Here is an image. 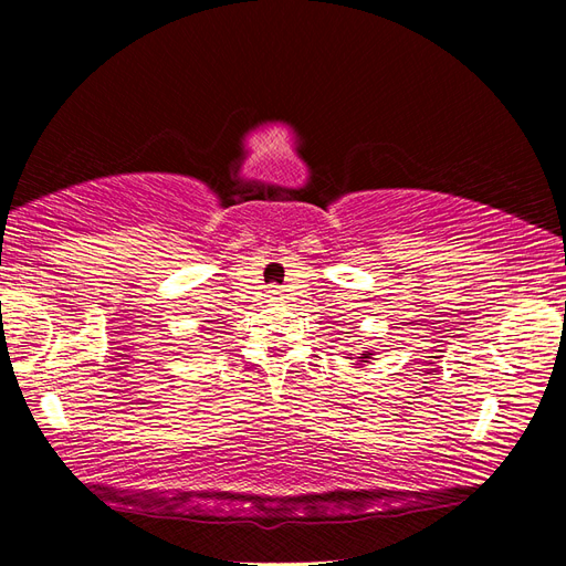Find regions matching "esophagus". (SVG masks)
I'll use <instances>...</instances> for the list:
<instances>
[{"label": "esophagus", "instance_id": "34e87169", "mask_svg": "<svg viewBox=\"0 0 566 566\" xmlns=\"http://www.w3.org/2000/svg\"><path fill=\"white\" fill-rule=\"evenodd\" d=\"M271 302H279V300H283V290L279 287V285H271L269 287V295H266Z\"/></svg>", "mask_w": 566, "mask_h": 566}]
</instances>
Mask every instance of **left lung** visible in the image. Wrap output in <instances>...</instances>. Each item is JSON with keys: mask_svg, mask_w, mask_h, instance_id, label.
Instances as JSON below:
<instances>
[{"mask_svg": "<svg viewBox=\"0 0 566 566\" xmlns=\"http://www.w3.org/2000/svg\"><path fill=\"white\" fill-rule=\"evenodd\" d=\"M368 358H373V352H364L361 356H356V366H364V364H368Z\"/></svg>", "mask_w": 566, "mask_h": 566, "instance_id": "left-lung-1", "label": "left lung"}]
</instances>
